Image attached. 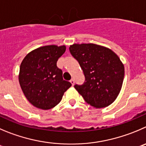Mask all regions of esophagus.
I'll return each mask as SVG.
<instances>
[{"instance_id":"obj_1","label":"esophagus","mask_w":146,"mask_h":146,"mask_svg":"<svg viewBox=\"0 0 146 146\" xmlns=\"http://www.w3.org/2000/svg\"><path fill=\"white\" fill-rule=\"evenodd\" d=\"M70 82H71V84H72V85H74V80H73V79H72V80H70Z\"/></svg>"}]
</instances>
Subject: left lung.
Returning <instances> with one entry per match:
<instances>
[{
	"mask_svg": "<svg viewBox=\"0 0 146 146\" xmlns=\"http://www.w3.org/2000/svg\"><path fill=\"white\" fill-rule=\"evenodd\" d=\"M69 51L78 61L85 76L83 85L74 86L84 100L95 108L109 106L123 86L124 64L108 47L95 44H74Z\"/></svg>",
	"mask_w": 146,
	"mask_h": 146,
	"instance_id": "left-lung-1",
	"label": "left lung"
}]
</instances>
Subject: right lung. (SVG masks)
<instances>
[{"instance_id":"add662e5","label":"right lung","mask_w":146,"mask_h":146,"mask_svg":"<svg viewBox=\"0 0 146 146\" xmlns=\"http://www.w3.org/2000/svg\"><path fill=\"white\" fill-rule=\"evenodd\" d=\"M66 51V46L47 45L30 51L22 61L19 80L26 99L41 110L54 108L72 86L62 77L57 67L58 59Z\"/></svg>"}]
</instances>
